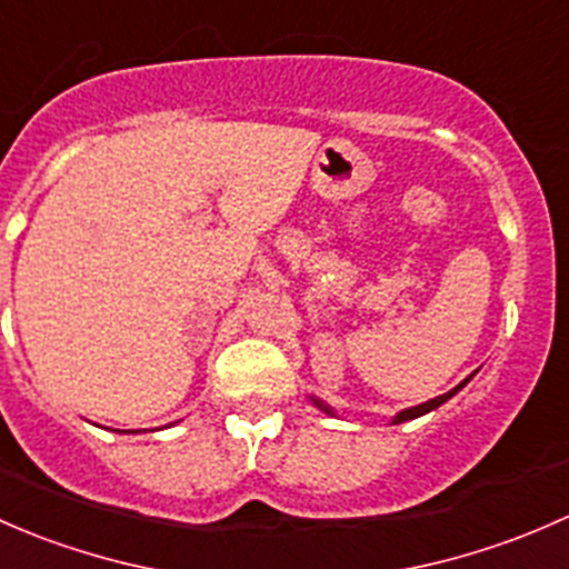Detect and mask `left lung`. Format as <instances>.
Returning <instances> with one entry per match:
<instances>
[{
  "label": "left lung",
  "mask_w": 569,
  "mask_h": 569,
  "mask_svg": "<svg viewBox=\"0 0 569 569\" xmlns=\"http://www.w3.org/2000/svg\"><path fill=\"white\" fill-rule=\"evenodd\" d=\"M473 375H477V372H471V375H468V378H466V380H462V383H458V386H455V389H452V391H447V395L436 397V400H427V402H421V406L406 408V411L395 413V416H391V425H402V421H411V419H419V416H425V413L436 411V408H441V406H443V402H447V400H452V397H455V395H458V391L462 389V386H466V383H468V380H471V378H473ZM309 400H312V402H315V406H318V408H320V411H323V413H328V416H337V411H333V408H331V406H328V402H323V400H318V397H309Z\"/></svg>",
  "instance_id": "left-lung-1"
}]
</instances>
